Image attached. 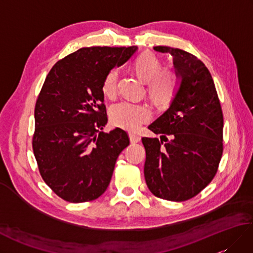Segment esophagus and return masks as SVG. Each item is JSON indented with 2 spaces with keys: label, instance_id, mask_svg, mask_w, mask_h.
I'll list each match as a JSON object with an SVG mask.
<instances>
[{
  "label": "esophagus",
  "instance_id": "34e87169",
  "mask_svg": "<svg viewBox=\"0 0 253 253\" xmlns=\"http://www.w3.org/2000/svg\"><path fill=\"white\" fill-rule=\"evenodd\" d=\"M129 139H130V142L131 143H137V142H139L140 141V136H138V135H136V133H130L129 135Z\"/></svg>",
  "mask_w": 253,
  "mask_h": 253
}]
</instances>
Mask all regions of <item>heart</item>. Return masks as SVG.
Segmentation results:
<instances>
[{
  "label": "heart",
  "mask_w": 253,
  "mask_h": 253,
  "mask_svg": "<svg viewBox=\"0 0 253 253\" xmlns=\"http://www.w3.org/2000/svg\"><path fill=\"white\" fill-rule=\"evenodd\" d=\"M139 77L147 84L148 93L157 104H166L174 98L178 84L176 74L170 71L162 72V63L152 53H143L135 62ZM118 72L112 69L106 75L102 91L107 98H114L117 91ZM151 117V112L146 105L130 101H121L110 110V118L114 126L129 131H137L142 124Z\"/></svg>",
  "instance_id": "obj_1"
}]
</instances>
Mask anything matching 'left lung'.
Wrapping results in <instances>:
<instances>
[{
	"label": "left lung",
	"mask_w": 253,
	"mask_h": 253,
	"mask_svg": "<svg viewBox=\"0 0 253 253\" xmlns=\"http://www.w3.org/2000/svg\"><path fill=\"white\" fill-rule=\"evenodd\" d=\"M153 50L173 56L178 88L169 109L149 125L154 133H162L161 141L142 138L144 178L155 197L186 201L203 190L217 171L223 153L221 103L211 74L195 55L163 45Z\"/></svg>",
	"instance_id": "left-lung-1"
}]
</instances>
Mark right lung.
<instances>
[{"instance_id": "right-lung-1", "label": "right lung", "mask_w": 253, "mask_h": 253, "mask_svg": "<svg viewBox=\"0 0 253 253\" xmlns=\"http://www.w3.org/2000/svg\"><path fill=\"white\" fill-rule=\"evenodd\" d=\"M137 46L82 47L47 74L35 107L32 148L45 184L72 203L103 195L118 155L129 144L125 130L107 123L103 80Z\"/></svg>"}]
</instances>
